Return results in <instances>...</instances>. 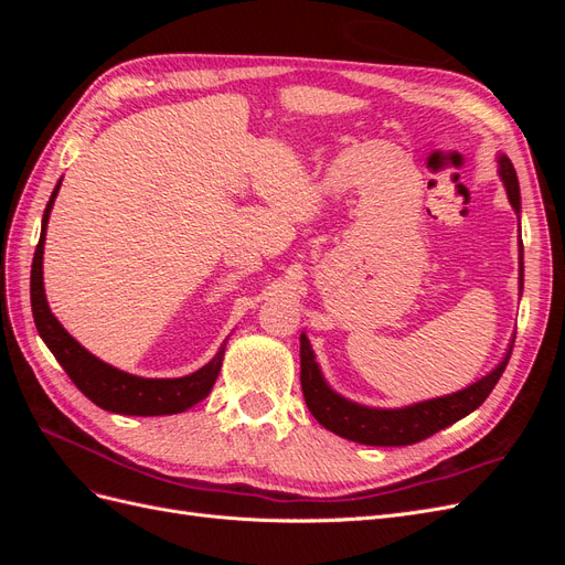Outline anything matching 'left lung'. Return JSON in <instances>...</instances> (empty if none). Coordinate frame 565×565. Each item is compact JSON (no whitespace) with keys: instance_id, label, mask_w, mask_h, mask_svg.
<instances>
[{"instance_id":"8db88e82","label":"left lung","mask_w":565,"mask_h":565,"mask_svg":"<svg viewBox=\"0 0 565 565\" xmlns=\"http://www.w3.org/2000/svg\"><path fill=\"white\" fill-rule=\"evenodd\" d=\"M498 162H500V177L507 185L511 207L521 212V193H519V179L514 172V164H511L507 156H500ZM521 273H523V259H521ZM521 285H523V278H521ZM509 358H511V347L504 361L494 367L488 377L478 380L465 391L452 393V396L424 401L401 409H374V407H363L341 398L339 393H334L328 384H324L322 374L316 365L309 339H306V334H301V391H303L306 405L311 409V415L324 426V429H330L341 438L363 443V446H382V448L413 446V443L429 438L436 431L455 424L457 419L473 413V409L490 396L494 384L500 382Z\"/></svg>"}]
</instances>
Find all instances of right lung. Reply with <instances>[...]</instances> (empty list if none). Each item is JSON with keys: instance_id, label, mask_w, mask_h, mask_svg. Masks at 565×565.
I'll return each mask as SVG.
<instances>
[{"instance_id": "1", "label": "right lung", "mask_w": 565, "mask_h": 565, "mask_svg": "<svg viewBox=\"0 0 565 565\" xmlns=\"http://www.w3.org/2000/svg\"><path fill=\"white\" fill-rule=\"evenodd\" d=\"M61 181L56 183L54 193H51L46 210L42 216V235L35 249V259H32L30 270V303L32 316H35L38 332L44 339V344L54 353L61 367L67 372L73 384L98 407L108 409L117 415H131V417H156V415H177L183 409L193 407L195 403L210 396V391L218 377L221 361H224L226 347H221L212 361L200 367L198 372L188 374L181 380H143L134 377L122 370H115L98 361L87 349H82L77 341L67 334L61 322L51 316L49 303L44 297V282H42V254H44V235L51 207L58 195Z\"/></svg>"}]
</instances>
